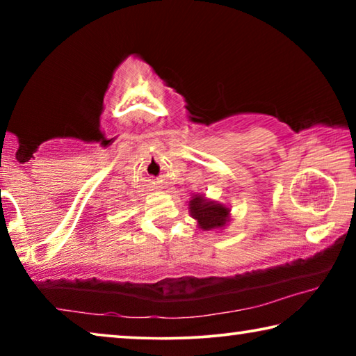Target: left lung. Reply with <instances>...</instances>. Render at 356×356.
<instances>
[{"label": "left lung", "instance_id": "obj_1", "mask_svg": "<svg viewBox=\"0 0 356 356\" xmlns=\"http://www.w3.org/2000/svg\"><path fill=\"white\" fill-rule=\"evenodd\" d=\"M190 212L195 220H197V225L204 231H210V229L221 227L226 225L229 209H226L221 204H215L212 201H206L204 197H193L190 201Z\"/></svg>", "mask_w": 356, "mask_h": 356}]
</instances>
